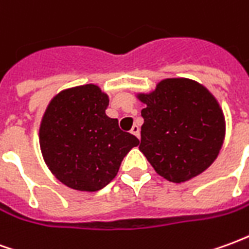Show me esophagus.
<instances>
[{
  "label": "esophagus",
  "mask_w": 249,
  "mask_h": 249,
  "mask_svg": "<svg viewBox=\"0 0 249 249\" xmlns=\"http://www.w3.org/2000/svg\"><path fill=\"white\" fill-rule=\"evenodd\" d=\"M130 132H132L136 137H140V128H139V125H133V126H132V129H130Z\"/></svg>",
  "instance_id": "obj_1"
}]
</instances>
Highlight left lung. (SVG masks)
I'll use <instances>...</instances> for the list:
<instances>
[{
  "instance_id": "left-lung-1",
  "label": "left lung",
  "mask_w": 249,
  "mask_h": 249,
  "mask_svg": "<svg viewBox=\"0 0 249 249\" xmlns=\"http://www.w3.org/2000/svg\"><path fill=\"white\" fill-rule=\"evenodd\" d=\"M139 98L146 104L139 148L160 176L183 183L216 160L224 140V116L203 85L167 78Z\"/></svg>"
}]
</instances>
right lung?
Instances as JSON below:
<instances>
[{"label":"right lung","instance_id":"obj_1","mask_svg":"<svg viewBox=\"0 0 249 249\" xmlns=\"http://www.w3.org/2000/svg\"><path fill=\"white\" fill-rule=\"evenodd\" d=\"M109 98L93 84L58 93L40 126L46 165L66 187L94 192L108 185L128 152L140 144L105 114Z\"/></svg>","mask_w":249,"mask_h":249}]
</instances>
